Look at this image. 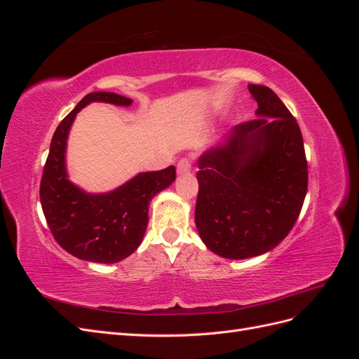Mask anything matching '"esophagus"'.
Wrapping results in <instances>:
<instances>
[{
  "mask_svg": "<svg viewBox=\"0 0 359 359\" xmlns=\"http://www.w3.org/2000/svg\"><path fill=\"white\" fill-rule=\"evenodd\" d=\"M191 169V161L189 158H181L177 165V173L178 175H184V173L190 172Z\"/></svg>",
  "mask_w": 359,
  "mask_h": 359,
  "instance_id": "obj_1",
  "label": "esophagus"
}]
</instances>
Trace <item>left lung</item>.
<instances>
[{"instance_id": "8db88e82", "label": "left lung", "mask_w": 359, "mask_h": 359, "mask_svg": "<svg viewBox=\"0 0 359 359\" xmlns=\"http://www.w3.org/2000/svg\"><path fill=\"white\" fill-rule=\"evenodd\" d=\"M256 119L229 130L198 160L194 222L201 240L226 259L260 256L295 224L309 172L297 119L264 85H248Z\"/></svg>"}]
</instances>
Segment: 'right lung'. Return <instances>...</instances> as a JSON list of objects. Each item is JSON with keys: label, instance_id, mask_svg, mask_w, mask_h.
Instances as JSON below:
<instances>
[{"label": "right lung", "instance_id": "right-lung-1", "mask_svg": "<svg viewBox=\"0 0 359 359\" xmlns=\"http://www.w3.org/2000/svg\"><path fill=\"white\" fill-rule=\"evenodd\" d=\"M102 102L130 106L132 99L115 93L86 94L53 133L40 184V202L57 243L74 257L95 264H116L144 240L148 205L175 181V166L140 172L107 193H86L69 180L67 139L76 115L86 104Z\"/></svg>", "mask_w": 359, "mask_h": 359}]
</instances>
